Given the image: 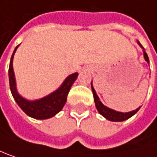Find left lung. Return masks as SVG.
Listing matches in <instances>:
<instances>
[{
  "label": "left lung",
  "instance_id": "left-lung-1",
  "mask_svg": "<svg viewBox=\"0 0 157 157\" xmlns=\"http://www.w3.org/2000/svg\"><path fill=\"white\" fill-rule=\"evenodd\" d=\"M138 44L140 45V47L143 49V52H144V60L149 64V58H148V56L147 54L145 53V50L144 48L143 47V45L140 44V42H138ZM91 90H92V93H93V97H94V101H95V106L98 110V112L100 113V114H101L104 118H106L107 120L111 121H123L125 120H128L129 118H131L132 116H133L139 110L141 107L137 108L136 110H133L132 112H128V113H121V112H117V111H114L113 109H110L108 108L107 106H105L99 99L93 86H92V81H91Z\"/></svg>",
  "mask_w": 157,
  "mask_h": 157
}]
</instances>
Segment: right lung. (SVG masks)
Wrapping results in <instances>:
<instances>
[{"label": "right lung", "instance_id": "obj_1", "mask_svg": "<svg viewBox=\"0 0 157 157\" xmlns=\"http://www.w3.org/2000/svg\"><path fill=\"white\" fill-rule=\"evenodd\" d=\"M19 45L20 44H18L15 47L12 55L10 66H9V83H10V90L13 94V97L16 101V103L19 105V107L28 116L37 120H45V119L52 118L63 109L67 101V94L73 83L77 79L78 73L76 72L67 76V78L61 84V86L55 91L48 94L47 96L35 101L26 100L25 98L21 96L17 91L16 80H15L14 71L13 67V56Z\"/></svg>", "mask_w": 157, "mask_h": 157}]
</instances>
